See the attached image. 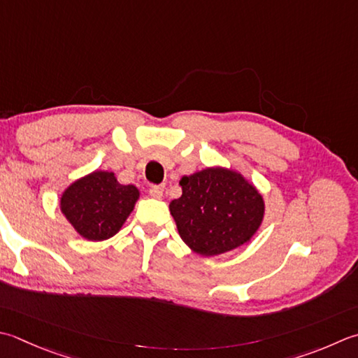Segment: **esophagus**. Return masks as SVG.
<instances>
[{
    "label": "esophagus",
    "mask_w": 358,
    "mask_h": 358,
    "mask_svg": "<svg viewBox=\"0 0 358 358\" xmlns=\"http://www.w3.org/2000/svg\"><path fill=\"white\" fill-rule=\"evenodd\" d=\"M150 195L153 199L159 200L161 197H163V192H164V185H157V186H152L150 187Z\"/></svg>",
    "instance_id": "obj_1"
}]
</instances>
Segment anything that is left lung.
<instances>
[{
  "mask_svg": "<svg viewBox=\"0 0 358 358\" xmlns=\"http://www.w3.org/2000/svg\"><path fill=\"white\" fill-rule=\"evenodd\" d=\"M181 197L169 203L178 234L194 253L211 257L248 243L261 228L265 201L243 173L205 167L180 180Z\"/></svg>",
  "mask_w": 358,
  "mask_h": 358,
  "instance_id": "left-lung-1",
  "label": "left lung"
}]
</instances>
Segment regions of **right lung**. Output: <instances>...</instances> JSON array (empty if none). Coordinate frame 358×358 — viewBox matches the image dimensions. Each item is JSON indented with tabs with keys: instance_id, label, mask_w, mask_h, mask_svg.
I'll list each match as a JSON object with an SVG mask.
<instances>
[{
	"instance_id": "1",
	"label": "right lung",
	"mask_w": 358,
	"mask_h": 358,
	"mask_svg": "<svg viewBox=\"0 0 358 358\" xmlns=\"http://www.w3.org/2000/svg\"><path fill=\"white\" fill-rule=\"evenodd\" d=\"M139 195L135 185L119 183L115 172L94 171L66 186L59 206L77 234L101 242L121 231Z\"/></svg>"
}]
</instances>
